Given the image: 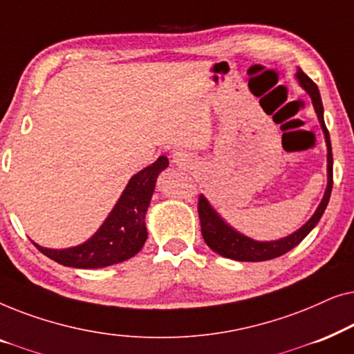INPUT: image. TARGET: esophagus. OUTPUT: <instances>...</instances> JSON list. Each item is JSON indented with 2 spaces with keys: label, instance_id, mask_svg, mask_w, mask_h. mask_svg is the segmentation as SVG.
<instances>
[{
  "label": "esophagus",
  "instance_id": "1",
  "mask_svg": "<svg viewBox=\"0 0 354 354\" xmlns=\"http://www.w3.org/2000/svg\"><path fill=\"white\" fill-rule=\"evenodd\" d=\"M172 158H174V162H177L178 166H182L183 161H187V159H185V154L180 153V151H176V153H174V154H172Z\"/></svg>",
  "mask_w": 354,
  "mask_h": 354
}]
</instances>
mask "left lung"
<instances>
[{"mask_svg":"<svg viewBox=\"0 0 354 354\" xmlns=\"http://www.w3.org/2000/svg\"><path fill=\"white\" fill-rule=\"evenodd\" d=\"M297 79L299 82V85L308 91L309 96H311L317 119L319 122H321L324 135H326V143H327L326 193H324V198L316 212H314L311 219H309L301 229L293 232L292 235L285 236V239H280L275 241H256L253 239H250V236L234 230L229 224H225V222L221 219V216L217 214L214 209H212L206 198L200 195V200H198V214H200L203 239H205L206 245L209 246L212 251H216V253L224 256V258L235 259V261H250V263L279 258V256H282L287 253V251L295 248V246H297L299 241H301L304 236H306L309 232L317 225V222L321 221L324 211H326V207L328 205V200H330L332 185H333V158H332L330 137H328V130L326 127V122H324V108H322L321 93H319L317 85L314 84V82L309 79L301 69H298Z\"/></svg>","mask_w":354,"mask_h":354,"instance_id":"1","label":"left lung"}]
</instances>
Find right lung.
Returning <instances> with one entry per match:
<instances>
[{"mask_svg":"<svg viewBox=\"0 0 354 354\" xmlns=\"http://www.w3.org/2000/svg\"><path fill=\"white\" fill-rule=\"evenodd\" d=\"M167 166V158L159 156L156 162L135 174L103 225L85 243L66 250L33 245L50 259L77 269H98L130 259L147 241L145 214L151 201L159 172Z\"/></svg>","mask_w":354,"mask_h":354,"instance_id":"right-lung-1","label":"right lung"}]
</instances>
